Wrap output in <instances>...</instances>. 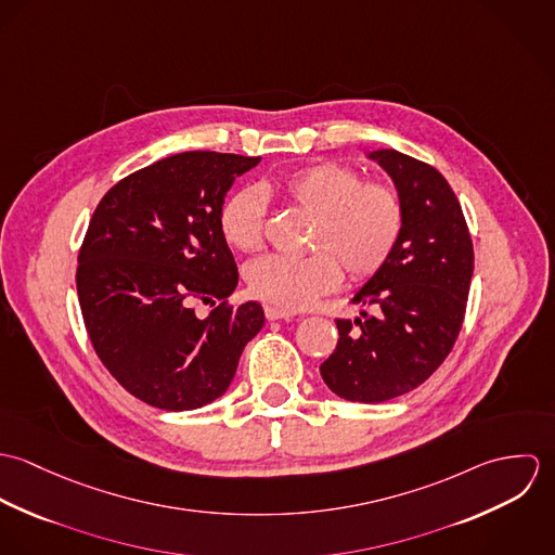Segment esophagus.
Listing matches in <instances>:
<instances>
[{"label":"esophagus","instance_id":"esophagus-1","mask_svg":"<svg viewBox=\"0 0 555 555\" xmlns=\"http://www.w3.org/2000/svg\"><path fill=\"white\" fill-rule=\"evenodd\" d=\"M264 317L267 320H288V318L295 317V312L282 310L278 306H264Z\"/></svg>","mask_w":555,"mask_h":555}]
</instances>
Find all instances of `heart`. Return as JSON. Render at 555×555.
I'll use <instances>...</instances> for the list:
<instances>
[{
	"instance_id": "1",
	"label": "heart",
	"mask_w": 555,
	"mask_h": 555,
	"mask_svg": "<svg viewBox=\"0 0 555 555\" xmlns=\"http://www.w3.org/2000/svg\"><path fill=\"white\" fill-rule=\"evenodd\" d=\"M280 188L293 205L317 214L312 247L318 251L254 260L245 271L254 297L297 312L337 288L339 263L350 278L363 280L393 254L403 229V205L393 185L363 183L359 170L324 162L291 172ZM264 227L267 209L258 188L238 190L220 211V231L238 251H258Z\"/></svg>"
}]
</instances>
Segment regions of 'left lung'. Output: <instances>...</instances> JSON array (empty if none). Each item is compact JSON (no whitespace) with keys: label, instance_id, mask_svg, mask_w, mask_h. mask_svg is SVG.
Returning a JSON list of instances; mask_svg holds the SVG:
<instances>
[{"label":"left lung","instance_id":"left-lung-1","mask_svg":"<svg viewBox=\"0 0 555 555\" xmlns=\"http://www.w3.org/2000/svg\"><path fill=\"white\" fill-rule=\"evenodd\" d=\"M396 183L403 229L393 254L352 301L374 314L335 320L339 339L320 365L335 396L380 403L423 385L449 357L475 271L460 201L429 164L396 150L370 152Z\"/></svg>","mask_w":555,"mask_h":555}]
</instances>
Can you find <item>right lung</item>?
I'll return each mask as SVG.
<instances>
[{
  "mask_svg": "<svg viewBox=\"0 0 555 555\" xmlns=\"http://www.w3.org/2000/svg\"><path fill=\"white\" fill-rule=\"evenodd\" d=\"M260 158L183 152L115 183L93 211L77 269L80 312L95 354L141 401L181 412L227 393L245 344L262 328L256 301H227L235 258L220 211Z\"/></svg>",
  "mask_w": 555,
  "mask_h": 555,
  "instance_id": "right-lung-1",
  "label": "right lung"
}]
</instances>
